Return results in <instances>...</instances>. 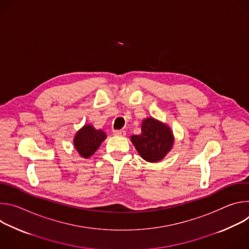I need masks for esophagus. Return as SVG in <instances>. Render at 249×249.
<instances>
[{
    "label": "esophagus",
    "mask_w": 249,
    "mask_h": 249,
    "mask_svg": "<svg viewBox=\"0 0 249 249\" xmlns=\"http://www.w3.org/2000/svg\"><path fill=\"white\" fill-rule=\"evenodd\" d=\"M113 134H114L115 136H119V137H124V136H126V132H125L124 130H115V131L113 132Z\"/></svg>",
    "instance_id": "1"
}]
</instances>
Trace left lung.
<instances>
[{"instance_id":"1","label":"left lung","mask_w":249,"mask_h":249,"mask_svg":"<svg viewBox=\"0 0 249 249\" xmlns=\"http://www.w3.org/2000/svg\"><path fill=\"white\" fill-rule=\"evenodd\" d=\"M142 133L131 136V142L140 156L150 162L161 160L173 146L170 128L155 118H146L142 122Z\"/></svg>"}]
</instances>
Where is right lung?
<instances>
[{"instance_id": "add662e5", "label": "right lung", "mask_w": 249, "mask_h": 249, "mask_svg": "<svg viewBox=\"0 0 249 249\" xmlns=\"http://www.w3.org/2000/svg\"><path fill=\"white\" fill-rule=\"evenodd\" d=\"M106 139L102 130H96L91 125H85L74 138V145L81 157L88 159L91 157Z\"/></svg>"}]
</instances>
